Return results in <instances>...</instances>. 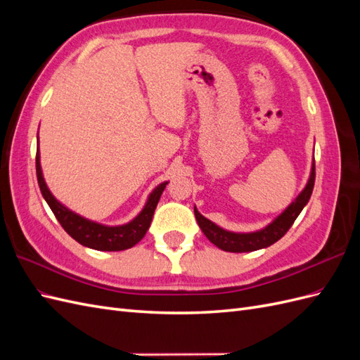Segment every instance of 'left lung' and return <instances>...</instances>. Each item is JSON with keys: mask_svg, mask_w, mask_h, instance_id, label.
Here are the masks:
<instances>
[{"mask_svg": "<svg viewBox=\"0 0 360 360\" xmlns=\"http://www.w3.org/2000/svg\"><path fill=\"white\" fill-rule=\"evenodd\" d=\"M314 181H315V162L312 163L311 177L308 180L307 188H304L299 197L290 204V207L284 213L278 216L274 222L264 228V230H259L257 233L238 234V233L225 231L222 228L210 222L209 219H205L197 209H193L195 217H197V222L202 230V233L205 234V237L219 249L226 250V252H250V250L263 249L274 245L275 242L279 240L281 237L285 236V233L290 230L294 221L297 219V216L303 210V207L308 204L314 189Z\"/></svg>", "mask_w": 360, "mask_h": 360, "instance_id": "8db88e82", "label": "left lung"}]
</instances>
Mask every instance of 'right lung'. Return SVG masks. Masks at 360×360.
<instances>
[{"mask_svg":"<svg viewBox=\"0 0 360 360\" xmlns=\"http://www.w3.org/2000/svg\"><path fill=\"white\" fill-rule=\"evenodd\" d=\"M36 172L43 198L46 200L52 213L56 214L57 221L64 228V231L82 246L91 248L96 250H124L135 246L141 238L146 236L151 224V217H153L155 209L160 200V195L168 184L167 181L162 183L150 193V198L143 212H141L132 222L122 226H105L101 224L86 221L79 214H75L53 198V195L46 188V183L41 176L39 151L36 153Z\"/></svg>","mask_w":360,"mask_h":360,"instance_id":"obj_1","label":"right lung"}]
</instances>
